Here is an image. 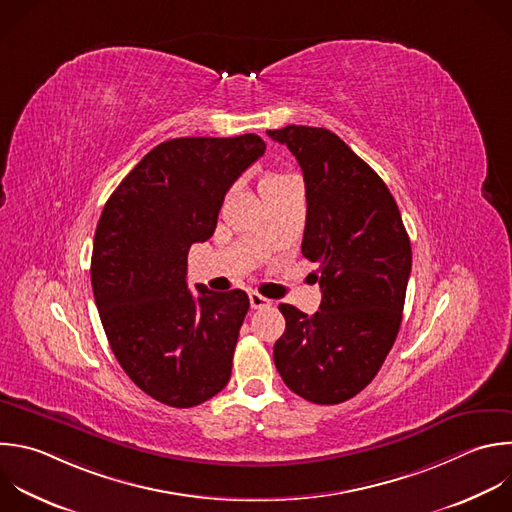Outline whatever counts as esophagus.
Wrapping results in <instances>:
<instances>
[{
  "label": "esophagus",
  "instance_id": "1",
  "mask_svg": "<svg viewBox=\"0 0 512 512\" xmlns=\"http://www.w3.org/2000/svg\"><path fill=\"white\" fill-rule=\"evenodd\" d=\"M249 301H251V309H263V307L271 305V299H267V297L255 293V291L249 293Z\"/></svg>",
  "mask_w": 512,
  "mask_h": 512
}]
</instances>
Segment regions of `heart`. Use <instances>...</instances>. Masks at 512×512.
<instances>
[{"label": "heart", "mask_w": 512, "mask_h": 512, "mask_svg": "<svg viewBox=\"0 0 512 512\" xmlns=\"http://www.w3.org/2000/svg\"><path fill=\"white\" fill-rule=\"evenodd\" d=\"M281 179H285V177H281V175H269V177H265V179H263L261 187H265V185H273V183H277V181H281Z\"/></svg>", "instance_id": "obj_1"}]
</instances>
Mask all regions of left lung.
<instances>
[{
	"instance_id": "1",
	"label": "left lung",
	"mask_w": 512,
	"mask_h": 512,
	"mask_svg": "<svg viewBox=\"0 0 512 512\" xmlns=\"http://www.w3.org/2000/svg\"><path fill=\"white\" fill-rule=\"evenodd\" d=\"M267 134L297 158L307 199L301 253L317 261L319 311L281 303L285 331L273 360L283 382L313 404L360 394L380 372L402 323L412 247L376 170L325 128L289 124Z\"/></svg>"
}]
</instances>
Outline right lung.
<instances>
[{"instance_id": "1", "label": "right lung", "mask_w": 512, "mask_h": 512, "mask_svg": "<svg viewBox=\"0 0 512 512\" xmlns=\"http://www.w3.org/2000/svg\"><path fill=\"white\" fill-rule=\"evenodd\" d=\"M263 152L257 134L160 142L100 215L90 277L108 344L126 376L166 406H199L231 378L249 297L205 285L195 297L187 257L213 237L227 191Z\"/></svg>"}]
</instances>
